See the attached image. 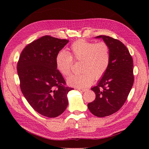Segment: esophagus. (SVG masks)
Wrapping results in <instances>:
<instances>
[{
  "label": "esophagus",
  "instance_id": "obj_1",
  "mask_svg": "<svg viewBox=\"0 0 149 149\" xmlns=\"http://www.w3.org/2000/svg\"><path fill=\"white\" fill-rule=\"evenodd\" d=\"M78 90H79V91H81V92H84L86 91L85 89H81V88H79Z\"/></svg>",
  "mask_w": 149,
  "mask_h": 149
}]
</instances>
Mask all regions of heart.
Wrapping results in <instances>:
<instances>
[{"label": "heart", "mask_w": 149, "mask_h": 149, "mask_svg": "<svg viewBox=\"0 0 149 149\" xmlns=\"http://www.w3.org/2000/svg\"><path fill=\"white\" fill-rule=\"evenodd\" d=\"M73 59L81 61L79 74H72L67 79L71 86L84 88L91 85L94 78L97 80L105 74L109 65L110 50L105 42L94 43L84 40L76 42L71 46L69 54L61 51L55 58L58 71L66 77L71 72Z\"/></svg>", "instance_id": "obj_1"}]
</instances>
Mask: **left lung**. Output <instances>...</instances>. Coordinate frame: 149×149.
<instances>
[{
    "label": "left lung",
    "instance_id": "left-lung-1",
    "mask_svg": "<svg viewBox=\"0 0 149 149\" xmlns=\"http://www.w3.org/2000/svg\"><path fill=\"white\" fill-rule=\"evenodd\" d=\"M95 38H102L109 46L110 61L105 74L91 88L96 98L88 107L93 115L103 118L118 111L127 100L134 83L133 60L119 40L106 35Z\"/></svg>",
    "mask_w": 149,
    "mask_h": 149
}]
</instances>
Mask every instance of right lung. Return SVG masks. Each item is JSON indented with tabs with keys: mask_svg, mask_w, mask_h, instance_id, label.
Returning <instances> with one entry per match:
<instances>
[{
	"mask_svg": "<svg viewBox=\"0 0 149 149\" xmlns=\"http://www.w3.org/2000/svg\"><path fill=\"white\" fill-rule=\"evenodd\" d=\"M68 42L43 36L25 47L17 63L24 97L35 111L48 118H56L65 111L67 94L73 89L66 86L55 63L57 54Z\"/></svg>",
	"mask_w": 149,
	"mask_h": 149,
	"instance_id": "obj_1",
	"label": "right lung"
}]
</instances>
